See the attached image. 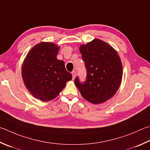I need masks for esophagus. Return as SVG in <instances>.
I'll return each instance as SVG.
<instances>
[{
    "label": "esophagus",
    "mask_w": 150,
    "mask_h": 150,
    "mask_svg": "<svg viewBox=\"0 0 150 150\" xmlns=\"http://www.w3.org/2000/svg\"><path fill=\"white\" fill-rule=\"evenodd\" d=\"M71 73H72V75H73V79H74L76 77V75H77V73H76L75 71H72Z\"/></svg>",
    "instance_id": "1"
}]
</instances>
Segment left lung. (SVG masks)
Here are the masks:
<instances>
[{
    "mask_svg": "<svg viewBox=\"0 0 150 150\" xmlns=\"http://www.w3.org/2000/svg\"><path fill=\"white\" fill-rule=\"evenodd\" d=\"M86 69V81L75 84L81 95L94 104L105 102L117 91L122 77V63L117 52L103 40L95 39L80 47Z\"/></svg>",
    "mask_w": 150,
    "mask_h": 150,
    "instance_id": "left-lung-1",
    "label": "left lung"
}]
</instances>
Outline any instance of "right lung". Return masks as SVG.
I'll return each mask as SVG.
<instances>
[{"label":"right lung","mask_w":150,"mask_h":150,"mask_svg":"<svg viewBox=\"0 0 150 150\" xmlns=\"http://www.w3.org/2000/svg\"><path fill=\"white\" fill-rule=\"evenodd\" d=\"M59 49L54 43L40 42L29 50L23 62L21 75L25 87L43 102L55 98L72 79L64 61L56 58Z\"/></svg>","instance_id":"right-lung-1"}]
</instances>
